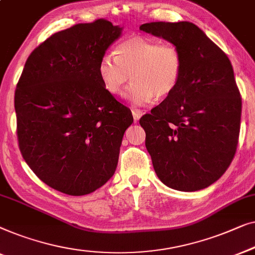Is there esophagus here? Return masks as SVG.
<instances>
[{
    "label": "esophagus",
    "instance_id": "esophagus-1",
    "mask_svg": "<svg viewBox=\"0 0 255 255\" xmlns=\"http://www.w3.org/2000/svg\"><path fill=\"white\" fill-rule=\"evenodd\" d=\"M131 113H132V117H134V120H135V121H138L139 119H141V117L143 116L142 111H141V110H137V109L132 110Z\"/></svg>",
    "mask_w": 255,
    "mask_h": 255
}]
</instances>
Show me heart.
Masks as SVG:
<instances>
[{
  "instance_id": "heart-1",
  "label": "heart",
  "mask_w": 255,
  "mask_h": 255,
  "mask_svg": "<svg viewBox=\"0 0 255 255\" xmlns=\"http://www.w3.org/2000/svg\"><path fill=\"white\" fill-rule=\"evenodd\" d=\"M114 55L105 54L100 59V80L113 96L123 95L131 80L126 98L135 106L149 104L155 97L166 98L181 80L184 59L180 49L172 44L131 35L117 45Z\"/></svg>"
}]
</instances>
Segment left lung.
Masks as SVG:
<instances>
[{
	"label": "left lung",
	"instance_id": "obj_1",
	"mask_svg": "<svg viewBox=\"0 0 255 255\" xmlns=\"http://www.w3.org/2000/svg\"><path fill=\"white\" fill-rule=\"evenodd\" d=\"M139 30L180 49L178 88L139 120L157 177L195 192L220 179L236 153L242 98L227 54L189 21L143 24Z\"/></svg>",
	"mask_w": 255,
	"mask_h": 255
}]
</instances>
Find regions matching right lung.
I'll list each match as a JSON object with an SVG mask.
<instances>
[{"label": "right lung", "mask_w": 255, "mask_h": 255, "mask_svg": "<svg viewBox=\"0 0 255 255\" xmlns=\"http://www.w3.org/2000/svg\"><path fill=\"white\" fill-rule=\"evenodd\" d=\"M123 28L97 19L52 34L27 57L17 84L23 158L64 194H90L117 170L132 116L104 88L98 66Z\"/></svg>", "instance_id": "1"}]
</instances>
